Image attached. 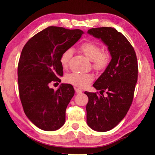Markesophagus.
Segmentation results:
<instances>
[{"mask_svg": "<svg viewBox=\"0 0 155 155\" xmlns=\"http://www.w3.org/2000/svg\"><path fill=\"white\" fill-rule=\"evenodd\" d=\"M74 90H75V91H76V93H77V94H81V93L83 92V90L80 88L74 87Z\"/></svg>", "mask_w": 155, "mask_h": 155, "instance_id": "34e87169", "label": "esophagus"}]
</instances>
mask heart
<instances>
[{
	"mask_svg": "<svg viewBox=\"0 0 155 155\" xmlns=\"http://www.w3.org/2000/svg\"><path fill=\"white\" fill-rule=\"evenodd\" d=\"M79 50L88 59L93 62V68L98 71L104 69L108 65L109 54L107 52L102 51L101 47L98 44L92 41H86L81 44ZM72 54L71 48L66 49L62 52L60 57V64L64 70L68 68ZM92 80L93 77L90 74L72 72L65 77V82L80 88L87 87Z\"/></svg>",
	"mask_w": 155,
	"mask_h": 155,
	"instance_id": "1",
	"label": "heart"
}]
</instances>
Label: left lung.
<instances>
[{
    "mask_svg": "<svg viewBox=\"0 0 155 155\" xmlns=\"http://www.w3.org/2000/svg\"><path fill=\"white\" fill-rule=\"evenodd\" d=\"M87 33L101 39L111 56L105 70L93 85L101 95L85 91L89 99L87 125L96 131L106 132L122 121L132 104L137 82V57L125 36L114 28H93Z\"/></svg>",
    "mask_w": 155,
    "mask_h": 155,
    "instance_id": "1",
    "label": "left lung"
}]
</instances>
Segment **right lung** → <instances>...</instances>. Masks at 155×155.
<instances>
[{
    "label": "right lung",
    "instance_id": "right-lung-1",
    "mask_svg": "<svg viewBox=\"0 0 155 155\" xmlns=\"http://www.w3.org/2000/svg\"><path fill=\"white\" fill-rule=\"evenodd\" d=\"M84 32L49 27L32 37L21 52L18 66L19 95L30 121L47 131L56 130L65 122V110L74 95L70 84L58 90L50 88L52 81L61 82L62 52L77 42Z\"/></svg>",
    "mask_w": 155,
    "mask_h": 155
}]
</instances>
